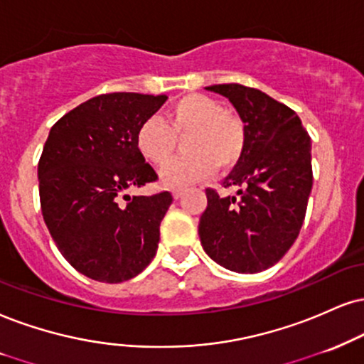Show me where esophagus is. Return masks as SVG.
<instances>
[{
  "label": "esophagus",
  "mask_w": 364,
  "mask_h": 364,
  "mask_svg": "<svg viewBox=\"0 0 364 364\" xmlns=\"http://www.w3.org/2000/svg\"><path fill=\"white\" fill-rule=\"evenodd\" d=\"M183 191H186V187H181V186L172 187V196L175 197V199H178V197L183 194Z\"/></svg>",
  "instance_id": "1"
}]
</instances>
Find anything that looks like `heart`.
Listing matches in <instances>:
<instances>
[{
  "label": "heart",
  "mask_w": 364,
  "mask_h": 364,
  "mask_svg": "<svg viewBox=\"0 0 364 364\" xmlns=\"http://www.w3.org/2000/svg\"><path fill=\"white\" fill-rule=\"evenodd\" d=\"M187 134V155L161 172L168 186H181L209 177L214 170L235 167L245 154L243 119L224 109L223 102L208 94L192 92L178 97L165 109L164 119L146 118L136 129L138 151L155 167H165L175 154L177 138Z\"/></svg>",
  "instance_id": "b5f03b06"
}]
</instances>
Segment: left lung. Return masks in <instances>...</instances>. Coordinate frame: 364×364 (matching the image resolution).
Returning a JSON list of instances; mask_svg holds the SVG:
<instances>
[{"label": "left lung", "mask_w": 364, "mask_h": 364, "mask_svg": "<svg viewBox=\"0 0 364 364\" xmlns=\"http://www.w3.org/2000/svg\"><path fill=\"white\" fill-rule=\"evenodd\" d=\"M246 128L245 154L223 181L237 196L205 189L199 221L205 253L224 268L258 273L280 262L297 240L312 189L311 136L289 106L255 87L216 84Z\"/></svg>", "instance_id": "obj_1"}]
</instances>
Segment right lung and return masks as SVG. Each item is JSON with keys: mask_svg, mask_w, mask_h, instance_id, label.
<instances>
[{"mask_svg": "<svg viewBox=\"0 0 364 364\" xmlns=\"http://www.w3.org/2000/svg\"><path fill=\"white\" fill-rule=\"evenodd\" d=\"M165 101V94H101L62 116L45 141L38 160L45 224L62 257L92 280L127 282L159 248L172 194L124 192L159 181L134 136Z\"/></svg>", "mask_w": 364, "mask_h": 364, "instance_id": "1", "label": "right lung"}]
</instances>
